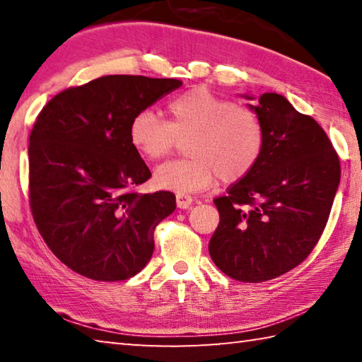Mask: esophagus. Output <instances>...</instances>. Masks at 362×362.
I'll return each mask as SVG.
<instances>
[{
	"instance_id": "esophagus-1",
	"label": "esophagus",
	"mask_w": 362,
	"mask_h": 362,
	"mask_svg": "<svg viewBox=\"0 0 362 362\" xmlns=\"http://www.w3.org/2000/svg\"><path fill=\"white\" fill-rule=\"evenodd\" d=\"M175 201H177V207H179V209H189L193 204L192 196H188L185 193H177Z\"/></svg>"
}]
</instances>
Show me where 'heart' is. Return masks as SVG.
Wrapping results in <instances>:
<instances>
[{
    "instance_id": "obj_1",
    "label": "heart",
    "mask_w": 362,
    "mask_h": 362,
    "mask_svg": "<svg viewBox=\"0 0 362 362\" xmlns=\"http://www.w3.org/2000/svg\"><path fill=\"white\" fill-rule=\"evenodd\" d=\"M169 121L151 110L134 115L129 139L146 159L168 156L187 140L188 158L173 159L155 169L153 182L161 189L193 193L211 187L217 175L223 183L246 177L255 168L265 145L262 121L249 108L198 88L174 97Z\"/></svg>"
}]
</instances>
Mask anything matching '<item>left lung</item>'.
Listing matches in <instances>:
<instances>
[{
    "label": "left lung",
    "mask_w": 362,
    "mask_h": 362,
    "mask_svg": "<svg viewBox=\"0 0 362 362\" xmlns=\"http://www.w3.org/2000/svg\"><path fill=\"white\" fill-rule=\"evenodd\" d=\"M249 108L262 121L265 145L255 168L214 199L220 222L209 254L226 276L262 283L315 249L339 188L340 161L322 127L284 95L262 94Z\"/></svg>",
    "instance_id": "left-lung-1"
}]
</instances>
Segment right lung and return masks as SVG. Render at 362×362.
Returning a JSON list of instances; mask_svg holds the SVG:
<instances>
[{"instance_id": "obj_1", "label": "right lung", "mask_w": 362, "mask_h": 362, "mask_svg": "<svg viewBox=\"0 0 362 362\" xmlns=\"http://www.w3.org/2000/svg\"><path fill=\"white\" fill-rule=\"evenodd\" d=\"M174 78L108 75L69 88L30 134V207L42 240L73 272L122 281L151 259L175 194L137 193L151 177L129 139L134 115L179 89Z\"/></svg>"}]
</instances>
